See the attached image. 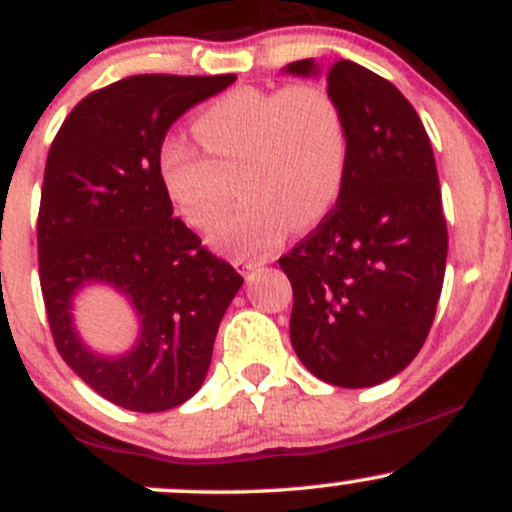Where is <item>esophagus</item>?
Returning <instances> with one entry per match:
<instances>
[{"label": "esophagus", "instance_id": "obj_1", "mask_svg": "<svg viewBox=\"0 0 512 512\" xmlns=\"http://www.w3.org/2000/svg\"><path fill=\"white\" fill-rule=\"evenodd\" d=\"M233 264H236V267H238L240 272H243L245 276L255 274L257 269H260V264H257V262H248V260H236V262H233Z\"/></svg>", "mask_w": 512, "mask_h": 512}]
</instances>
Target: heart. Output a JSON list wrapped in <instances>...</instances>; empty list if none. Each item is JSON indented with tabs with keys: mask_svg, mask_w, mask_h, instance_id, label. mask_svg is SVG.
I'll list each match as a JSON object with an SVG mask.
<instances>
[{
	"mask_svg": "<svg viewBox=\"0 0 512 512\" xmlns=\"http://www.w3.org/2000/svg\"><path fill=\"white\" fill-rule=\"evenodd\" d=\"M192 132L208 156L168 137L158 149V182L175 214L207 233L231 207L238 180L245 202L214 233L231 255H267L291 223L317 226L342 197L349 129L325 86L233 88L195 117Z\"/></svg>",
	"mask_w": 512,
	"mask_h": 512,
	"instance_id": "heart-1",
	"label": "heart"
}]
</instances>
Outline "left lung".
Segmentation results:
<instances>
[{"label": "left lung", "instance_id": "8db88e82", "mask_svg": "<svg viewBox=\"0 0 512 512\" xmlns=\"http://www.w3.org/2000/svg\"><path fill=\"white\" fill-rule=\"evenodd\" d=\"M286 72L317 67L301 60ZM325 76L349 129L346 185L332 214L279 264L303 366L330 385L370 387L407 368L426 342L448 226L431 142L399 88L349 60Z\"/></svg>", "mask_w": 512, "mask_h": 512}]
</instances>
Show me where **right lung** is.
<instances>
[{
  "label": "right lung",
  "mask_w": 512,
  "mask_h": 512,
  "mask_svg": "<svg viewBox=\"0 0 512 512\" xmlns=\"http://www.w3.org/2000/svg\"><path fill=\"white\" fill-rule=\"evenodd\" d=\"M236 74H137L88 93L45 163L38 269L57 351L88 387L132 411H166L202 387L214 339L243 276L173 216L156 175L166 132ZM101 280L140 315L125 357L93 355L71 325V298Z\"/></svg>",
  "instance_id": "right-lung-1"
}]
</instances>
